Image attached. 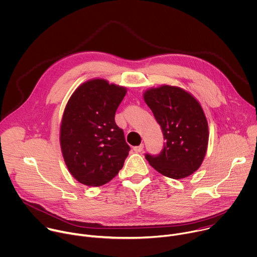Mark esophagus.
<instances>
[{"instance_id":"obj_1","label":"esophagus","mask_w":257,"mask_h":257,"mask_svg":"<svg viewBox=\"0 0 257 257\" xmlns=\"http://www.w3.org/2000/svg\"><path fill=\"white\" fill-rule=\"evenodd\" d=\"M133 149H134V151H135V152L140 153V152H142V151H143V149H144V145H143V144H141L140 146H136V147H134Z\"/></svg>"}]
</instances>
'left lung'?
I'll use <instances>...</instances> for the list:
<instances>
[{"instance_id": "left-lung-1", "label": "left lung", "mask_w": 257, "mask_h": 257, "mask_svg": "<svg viewBox=\"0 0 257 257\" xmlns=\"http://www.w3.org/2000/svg\"><path fill=\"white\" fill-rule=\"evenodd\" d=\"M144 99L165 140L157 155L146 154L147 161L167 177L189 176L201 165L208 148L209 127L201 106L189 93L168 85L146 91Z\"/></svg>"}]
</instances>
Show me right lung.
I'll list each match as a JSON object with an SVG mask.
<instances>
[{"label": "right lung", "instance_id": "right-lung-1", "mask_svg": "<svg viewBox=\"0 0 257 257\" xmlns=\"http://www.w3.org/2000/svg\"><path fill=\"white\" fill-rule=\"evenodd\" d=\"M123 87L88 81L71 96L61 125V147L71 174L88 186L110 181L122 168L130 146L114 120Z\"/></svg>", "mask_w": 257, "mask_h": 257}]
</instances>
